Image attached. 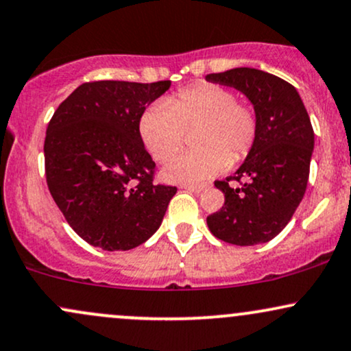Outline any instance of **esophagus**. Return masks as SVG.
I'll return each mask as SVG.
<instances>
[{
	"label": "esophagus",
	"instance_id": "1",
	"mask_svg": "<svg viewBox=\"0 0 351 351\" xmlns=\"http://www.w3.org/2000/svg\"><path fill=\"white\" fill-rule=\"evenodd\" d=\"M183 188L188 189V191H191V193H201L204 189V186H199V184H184Z\"/></svg>",
	"mask_w": 351,
	"mask_h": 351
}]
</instances>
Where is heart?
<instances>
[{
  "mask_svg": "<svg viewBox=\"0 0 351 351\" xmlns=\"http://www.w3.org/2000/svg\"><path fill=\"white\" fill-rule=\"evenodd\" d=\"M198 124L195 144L200 148L168 160L165 180L203 183L243 160L256 143V112L217 84H198L153 104L140 117L138 130L153 158L163 162L182 144L186 130Z\"/></svg>",
  "mask_w": 351,
  "mask_h": 351,
  "instance_id": "1",
  "label": "heart"
}]
</instances>
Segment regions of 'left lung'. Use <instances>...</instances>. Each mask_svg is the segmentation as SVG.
Listing matches in <instances>:
<instances>
[{"label":"left lung","instance_id":"left-lung-1","mask_svg":"<svg viewBox=\"0 0 351 351\" xmlns=\"http://www.w3.org/2000/svg\"><path fill=\"white\" fill-rule=\"evenodd\" d=\"M208 82L247 97L257 117V138L234 176L216 181L224 206L206 217L217 239L236 245L267 243L287 226L305 195L313 128L297 88L269 72L236 67L208 74ZM234 179L241 187H229Z\"/></svg>","mask_w":351,"mask_h":351}]
</instances>
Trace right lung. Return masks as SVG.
Segmentation results:
<instances>
[{
	"mask_svg": "<svg viewBox=\"0 0 351 351\" xmlns=\"http://www.w3.org/2000/svg\"><path fill=\"white\" fill-rule=\"evenodd\" d=\"M170 86L87 82L52 115L44 142L47 186L71 228L94 247L128 251L162 224L176 188L153 184L155 162L138 122Z\"/></svg>",
	"mask_w": 351,
	"mask_h": 351,
	"instance_id": "right-lung-1",
	"label": "right lung"
}]
</instances>
